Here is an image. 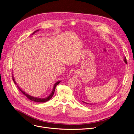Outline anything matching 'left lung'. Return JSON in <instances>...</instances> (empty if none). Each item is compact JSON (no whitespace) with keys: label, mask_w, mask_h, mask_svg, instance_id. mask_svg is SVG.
Instances as JSON below:
<instances>
[{"label":"left lung","mask_w":134,"mask_h":134,"mask_svg":"<svg viewBox=\"0 0 134 134\" xmlns=\"http://www.w3.org/2000/svg\"><path fill=\"white\" fill-rule=\"evenodd\" d=\"M124 62L127 63V59H126V58H125V57L124 58ZM82 102H83V103H86V104H89V103H86V102H83V101H82Z\"/></svg>","instance_id":"left-lung-1"}]
</instances>
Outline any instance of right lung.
I'll return each instance as SVG.
<instances>
[{"label":"right lung","instance_id":"add662e5","mask_svg":"<svg viewBox=\"0 0 134 134\" xmlns=\"http://www.w3.org/2000/svg\"><path fill=\"white\" fill-rule=\"evenodd\" d=\"M38 31V30H37V31H35V32L32 34V35H34L36 32H37V31ZM12 79H13V81H14V83L15 84H17L16 82H15V80H14V79L13 76H12ZM60 81H58V82H57L56 83L54 84V86H53V90H52V92L51 93V94H50V95L48 97H46V98H37V97H33V96H30V95H28L27 93H25L24 91H23L21 89H20V88L19 87L18 85H17V86H18V89H19V90H20L27 98H28L30 100H32V101H34V102H39V103H42V102H43V103H44V102H47V101L49 100L52 97V96H53V94H54V91H55V89H56V86H57L59 83H60Z\"/></svg>","mask_w":134,"mask_h":134}]
</instances>
